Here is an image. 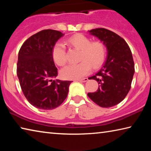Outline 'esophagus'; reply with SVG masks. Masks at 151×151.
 I'll use <instances>...</instances> for the list:
<instances>
[{
  "label": "esophagus",
  "mask_w": 151,
  "mask_h": 151,
  "mask_svg": "<svg viewBox=\"0 0 151 151\" xmlns=\"http://www.w3.org/2000/svg\"><path fill=\"white\" fill-rule=\"evenodd\" d=\"M88 80V78H81V79H78V81L80 82H83V83H85V82H86Z\"/></svg>",
  "instance_id": "obj_1"
}]
</instances>
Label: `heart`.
<instances>
[{"label":"heart","instance_id":"b5f03b06","mask_svg":"<svg viewBox=\"0 0 151 151\" xmlns=\"http://www.w3.org/2000/svg\"><path fill=\"white\" fill-rule=\"evenodd\" d=\"M65 44L80 50L79 60L76 65H69L60 70V75L65 79H78L91 72V66L94 69L103 65L106 58V47L101 40L91 41L88 37L82 34L72 36ZM52 57L58 66L65 65L67 57L65 46L58 42L52 50Z\"/></svg>","mask_w":151,"mask_h":151}]
</instances>
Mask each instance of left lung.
Here are the masks:
<instances>
[{
    "label": "left lung",
    "mask_w": 151,
    "mask_h": 151,
    "mask_svg": "<svg viewBox=\"0 0 151 151\" xmlns=\"http://www.w3.org/2000/svg\"><path fill=\"white\" fill-rule=\"evenodd\" d=\"M92 35L103 41L108 56L101 69L88 79L99 83L98 90L88 96L103 108L116 105L126 97L131 87L134 64L127 42L115 32L104 28L89 30Z\"/></svg>",
    "instance_id": "left-lung-1"
}]
</instances>
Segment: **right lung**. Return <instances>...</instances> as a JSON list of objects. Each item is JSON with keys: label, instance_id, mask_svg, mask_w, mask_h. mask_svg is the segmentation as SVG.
<instances>
[{"label": "right lung", "instance_id": "right-lung-1", "mask_svg": "<svg viewBox=\"0 0 151 151\" xmlns=\"http://www.w3.org/2000/svg\"><path fill=\"white\" fill-rule=\"evenodd\" d=\"M63 35L58 30H42L25 40L20 48L17 76L24 95L36 108L55 109L68 95L72 81L52 80L58 75L52 50Z\"/></svg>", "mask_w": 151, "mask_h": 151}]
</instances>
